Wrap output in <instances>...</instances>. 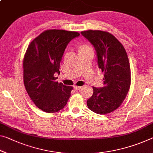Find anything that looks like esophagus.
I'll return each mask as SVG.
<instances>
[{"label":"esophagus","instance_id":"esophagus-1","mask_svg":"<svg viewBox=\"0 0 153 153\" xmlns=\"http://www.w3.org/2000/svg\"><path fill=\"white\" fill-rule=\"evenodd\" d=\"M74 88L75 90H76V91H78V90H80L82 89V86H74Z\"/></svg>","mask_w":153,"mask_h":153}]
</instances>
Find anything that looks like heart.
I'll return each mask as SVG.
<instances>
[{
	"label": "heart",
	"mask_w": 153,
	"mask_h": 153,
	"mask_svg": "<svg viewBox=\"0 0 153 153\" xmlns=\"http://www.w3.org/2000/svg\"><path fill=\"white\" fill-rule=\"evenodd\" d=\"M82 48H86V47H82Z\"/></svg>",
	"instance_id": "1"
}]
</instances>
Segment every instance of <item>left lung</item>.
I'll return each mask as SVG.
<instances>
[{"mask_svg":"<svg viewBox=\"0 0 153 153\" xmlns=\"http://www.w3.org/2000/svg\"><path fill=\"white\" fill-rule=\"evenodd\" d=\"M96 51L97 65L104 73L103 86L93 88L87 105L99 114L116 110L123 102L131 84L130 65L125 49L110 33L101 30L81 32Z\"/></svg>","mask_w":153,"mask_h":153,"instance_id":"left-lung-1","label":"left lung"}]
</instances>
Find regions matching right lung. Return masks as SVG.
Returning <instances> with one entry per match:
<instances>
[{
  "label": "right lung",
  "mask_w": 153,
  "mask_h": 153,
  "mask_svg": "<svg viewBox=\"0 0 153 153\" xmlns=\"http://www.w3.org/2000/svg\"><path fill=\"white\" fill-rule=\"evenodd\" d=\"M79 36L74 31L48 30L28 45L24 58V83L35 105L45 112L62 110L71 96L73 87L56 82L60 62L67 45Z\"/></svg>",
  "instance_id": "1"
}]
</instances>
